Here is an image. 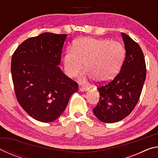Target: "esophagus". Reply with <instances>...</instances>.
<instances>
[{"instance_id":"obj_1","label":"esophagus","mask_w":158,"mask_h":158,"mask_svg":"<svg viewBox=\"0 0 158 158\" xmlns=\"http://www.w3.org/2000/svg\"><path fill=\"white\" fill-rule=\"evenodd\" d=\"M89 90V87H86V86H84V85H79V90L81 92H84V91H87V90Z\"/></svg>"}]
</instances>
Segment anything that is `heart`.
I'll return each instance as SVG.
<instances>
[{"label":"heart","instance_id":"obj_1","mask_svg":"<svg viewBox=\"0 0 158 158\" xmlns=\"http://www.w3.org/2000/svg\"><path fill=\"white\" fill-rule=\"evenodd\" d=\"M125 55L124 47L118 42L84 37L75 41L74 49L67 50L63 58L64 69L67 75L74 77L84 63L88 77L98 82H105L118 73Z\"/></svg>","mask_w":158,"mask_h":158}]
</instances>
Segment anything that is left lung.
I'll use <instances>...</instances> for the list:
<instances>
[{
	"mask_svg": "<svg viewBox=\"0 0 158 158\" xmlns=\"http://www.w3.org/2000/svg\"><path fill=\"white\" fill-rule=\"evenodd\" d=\"M125 58L118 74L97 89L100 100L93 109L100 121L113 123L127 116L139 101L146 79V69L141 47L130 36L122 33Z\"/></svg>",
	"mask_w": 158,
	"mask_h": 158,
	"instance_id": "8db88e82",
	"label": "left lung"
}]
</instances>
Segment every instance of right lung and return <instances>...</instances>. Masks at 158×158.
Here are the masks:
<instances>
[{
  "instance_id": "add662e5",
  "label": "right lung",
  "mask_w": 158,
  "mask_h": 158,
  "mask_svg": "<svg viewBox=\"0 0 158 158\" xmlns=\"http://www.w3.org/2000/svg\"><path fill=\"white\" fill-rule=\"evenodd\" d=\"M67 35L44 33L22 42L13 53L11 73L17 100L37 121L49 123L65 111L78 84L58 67Z\"/></svg>"
}]
</instances>
